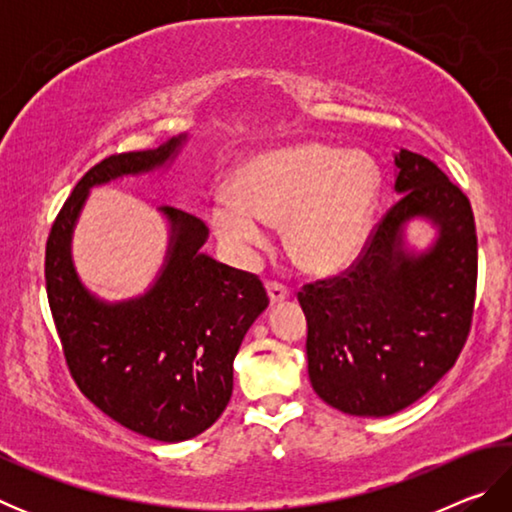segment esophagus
<instances>
[{"mask_svg": "<svg viewBox=\"0 0 512 512\" xmlns=\"http://www.w3.org/2000/svg\"><path fill=\"white\" fill-rule=\"evenodd\" d=\"M268 298H271V305H277V302L291 298V291L280 282H268Z\"/></svg>", "mask_w": 512, "mask_h": 512, "instance_id": "1", "label": "esophagus"}]
</instances>
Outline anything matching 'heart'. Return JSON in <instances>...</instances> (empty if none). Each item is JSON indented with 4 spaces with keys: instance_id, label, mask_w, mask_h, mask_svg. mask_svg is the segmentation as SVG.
<instances>
[{
    "instance_id": "obj_1",
    "label": "heart",
    "mask_w": 512,
    "mask_h": 512,
    "mask_svg": "<svg viewBox=\"0 0 512 512\" xmlns=\"http://www.w3.org/2000/svg\"><path fill=\"white\" fill-rule=\"evenodd\" d=\"M377 194L379 171L366 153L298 144L248 160L235 176V196L212 198L210 223L239 253L266 244L264 223H284L293 262L332 273L359 255Z\"/></svg>"
}]
</instances>
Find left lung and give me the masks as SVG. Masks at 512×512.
Wrapping results in <instances>:
<instances>
[{"label": "left lung", "instance_id": "1", "mask_svg": "<svg viewBox=\"0 0 512 512\" xmlns=\"http://www.w3.org/2000/svg\"><path fill=\"white\" fill-rule=\"evenodd\" d=\"M397 203L348 271L305 284L309 379L323 402L381 418L431 391L461 354L474 314L476 228L467 196L424 155L395 153ZM415 215L437 225L420 256L403 248Z\"/></svg>", "mask_w": 512, "mask_h": 512}]
</instances>
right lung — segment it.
<instances>
[{"label":"right lung","instance_id":"obj_1","mask_svg":"<svg viewBox=\"0 0 512 512\" xmlns=\"http://www.w3.org/2000/svg\"><path fill=\"white\" fill-rule=\"evenodd\" d=\"M185 140L94 164L58 212L45 250L47 298L69 375L112 420L162 443L198 436L225 411L232 361L268 307L264 284L201 253L205 223L178 207H160L171 225L169 250L140 298L112 305L94 298L74 271L69 244L94 185L158 169Z\"/></svg>","mask_w":512,"mask_h":512}]
</instances>
